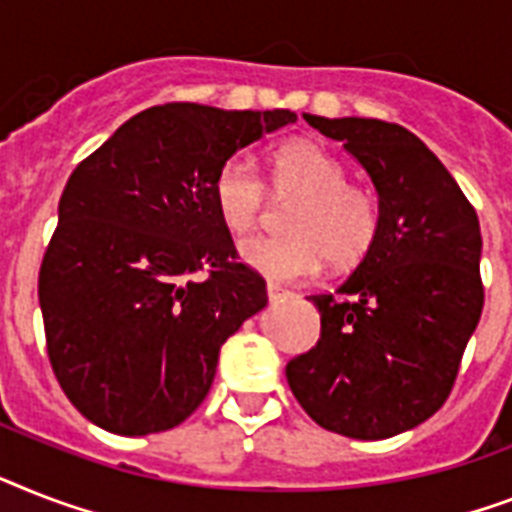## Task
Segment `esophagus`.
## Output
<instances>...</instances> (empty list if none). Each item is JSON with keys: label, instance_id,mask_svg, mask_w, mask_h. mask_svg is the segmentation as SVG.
<instances>
[{"label": "esophagus", "instance_id": "34e87169", "mask_svg": "<svg viewBox=\"0 0 512 512\" xmlns=\"http://www.w3.org/2000/svg\"><path fill=\"white\" fill-rule=\"evenodd\" d=\"M286 297H292V292H289V289H284V286H278V284H268L270 302H278V299H286Z\"/></svg>", "mask_w": 512, "mask_h": 512}]
</instances>
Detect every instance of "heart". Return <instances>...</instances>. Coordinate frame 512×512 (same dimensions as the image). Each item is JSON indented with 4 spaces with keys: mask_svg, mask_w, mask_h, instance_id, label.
<instances>
[{
    "mask_svg": "<svg viewBox=\"0 0 512 512\" xmlns=\"http://www.w3.org/2000/svg\"><path fill=\"white\" fill-rule=\"evenodd\" d=\"M273 191L297 199L286 215L284 236H252L239 247L244 263L270 281L292 284L321 265L350 268L371 252L381 228V202L373 186L350 181L344 162L310 139L286 141L273 152ZM268 184L255 162L228 157L215 173L213 199L220 220L247 234L268 207Z\"/></svg>",
    "mask_w": 512,
    "mask_h": 512,
    "instance_id": "heart-1",
    "label": "heart"
}]
</instances>
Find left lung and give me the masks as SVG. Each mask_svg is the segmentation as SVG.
I'll return each instance as SVG.
<instances>
[{
    "instance_id": "obj_1",
    "label": "left lung",
    "mask_w": 512,
    "mask_h": 512,
    "mask_svg": "<svg viewBox=\"0 0 512 512\" xmlns=\"http://www.w3.org/2000/svg\"><path fill=\"white\" fill-rule=\"evenodd\" d=\"M305 120L371 176L381 228L334 294H313L321 339L286 365L318 426L389 439L439 410L484 310L481 228L450 170L407 128L376 118Z\"/></svg>"
}]
</instances>
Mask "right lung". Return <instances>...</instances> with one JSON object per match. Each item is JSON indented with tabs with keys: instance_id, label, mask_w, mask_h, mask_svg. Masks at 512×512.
I'll list each match as a JSON object with an SVG mask.
<instances>
[{
	"instance_id": "right-lung-1",
	"label": "right lung",
	"mask_w": 512,
	"mask_h": 512,
	"mask_svg": "<svg viewBox=\"0 0 512 512\" xmlns=\"http://www.w3.org/2000/svg\"><path fill=\"white\" fill-rule=\"evenodd\" d=\"M294 120L157 105L70 173L39 305L54 376L99 429L144 436L184 423L213 386L223 342L268 305L263 276L236 263L213 181L228 157Z\"/></svg>"
}]
</instances>
